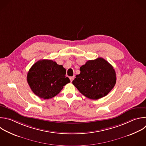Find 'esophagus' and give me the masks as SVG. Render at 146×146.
Segmentation results:
<instances>
[{
  "label": "esophagus",
  "instance_id": "obj_1",
  "mask_svg": "<svg viewBox=\"0 0 146 146\" xmlns=\"http://www.w3.org/2000/svg\"><path fill=\"white\" fill-rule=\"evenodd\" d=\"M74 79V76H72V77H70V81H71V82H72Z\"/></svg>",
  "mask_w": 146,
  "mask_h": 146
}]
</instances>
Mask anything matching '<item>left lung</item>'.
<instances>
[{
    "label": "left lung",
    "instance_id": "obj_1",
    "mask_svg": "<svg viewBox=\"0 0 146 146\" xmlns=\"http://www.w3.org/2000/svg\"><path fill=\"white\" fill-rule=\"evenodd\" d=\"M80 70V73L76 75L72 83L81 94L90 99L103 98L115 85V70L103 58L88 61Z\"/></svg>",
    "mask_w": 146,
    "mask_h": 146
}]
</instances>
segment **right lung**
<instances>
[{
    "label": "right lung",
    "instance_id": "1",
    "mask_svg": "<svg viewBox=\"0 0 146 146\" xmlns=\"http://www.w3.org/2000/svg\"><path fill=\"white\" fill-rule=\"evenodd\" d=\"M66 69L50 60H41L30 69L27 82L33 93L39 98L49 99L57 95L70 81L66 77Z\"/></svg>",
    "mask_w": 146,
    "mask_h": 146
}]
</instances>
